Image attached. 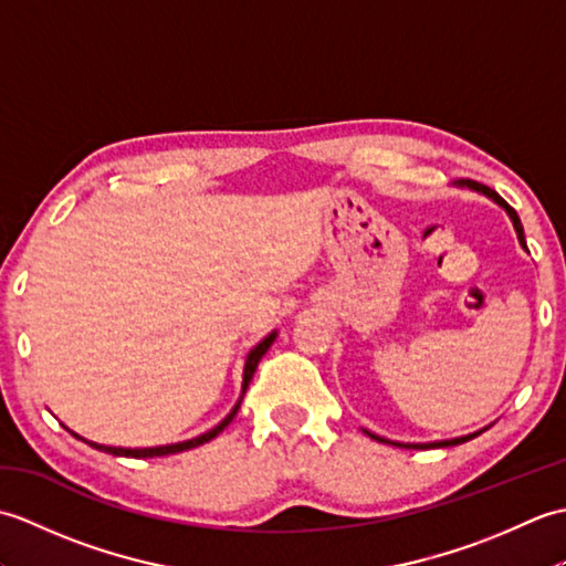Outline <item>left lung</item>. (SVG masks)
I'll list each match as a JSON object with an SVG mask.
<instances>
[{
    "instance_id": "left-lung-1",
    "label": "left lung",
    "mask_w": 566,
    "mask_h": 566,
    "mask_svg": "<svg viewBox=\"0 0 566 566\" xmlns=\"http://www.w3.org/2000/svg\"><path fill=\"white\" fill-rule=\"evenodd\" d=\"M472 187H476V189H482L486 197H491L494 201H499L503 209L509 211V216H511V221H513V226H515V233H518V240H521V245L525 248V235H523V226H521V219H518V213H515L506 201H503L494 189H489V187H484V185H472ZM369 438H375L377 442H389V444H396V448H408V450H426V448H450V444H460V442H467V440H472V438H476L479 432H474V436H467V438H454V440H442V442H426V444H403V442H391V440H387V438H379V436H371L369 430H365Z\"/></svg>"
}]
</instances>
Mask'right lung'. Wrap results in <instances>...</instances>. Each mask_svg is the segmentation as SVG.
I'll return each mask as SVG.
<instances>
[{
    "mask_svg": "<svg viewBox=\"0 0 566 566\" xmlns=\"http://www.w3.org/2000/svg\"><path fill=\"white\" fill-rule=\"evenodd\" d=\"M274 338H276V333H270L268 338H264L255 350H252L250 355H248V363H245V375H243V394H245V389H248V384H250V379H252V375H255V369H258V365H260V359H262V355L270 350V345L274 343ZM240 401H243V396H240ZM240 401L235 403V408L231 413H228L219 426H216L213 430H209V432H203V436H199V438H195V440H185V442H177V444H163V448H143V450H126V448H106V444H97V442H90V440H84L87 444H92V448H97V450H102V452H109V454H116V457H163V454H175V452H185V450H191V448H199V444H203V442H209V440H213L216 436H219V432L231 423V420L235 418V413H238V408H240ZM72 436H75V432H72ZM75 438H80V436H75ZM82 440V438H80Z\"/></svg>",
    "mask_w": 566,
    "mask_h": 566,
    "instance_id": "add662e5",
    "label": "right lung"
}]
</instances>
